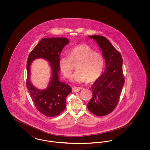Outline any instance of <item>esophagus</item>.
Here are the masks:
<instances>
[{
    "label": "esophagus",
    "instance_id": "esophagus-1",
    "mask_svg": "<svg viewBox=\"0 0 150 150\" xmlns=\"http://www.w3.org/2000/svg\"><path fill=\"white\" fill-rule=\"evenodd\" d=\"M81 89H82V88H80V87H77V86H74L72 88V91L76 93L79 92Z\"/></svg>",
    "mask_w": 150,
    "mask_h": 150
}]
</instances>
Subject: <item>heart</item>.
Instances as JSON below:
<instances>
[{
  "mask_svg": "<svg viewBox=\"0 0 150 150\" xmlns=\"http://www.w3.org/2000/svg\"><path fill=\"white\" fill-rule=\"evenodd\" d=\"M69 57L61 56L58 59L59 69L64 76L69 78L72 70V62H77L76 71L72 75L73 81L81 83L93 82L100 77L103 69L104 58L101 54L87 45H79L70 50Z\"/></svg>",
  "mask_w": 150,
  "mask_h": 150,
  "instance_id": "obj_1",
  "label": "heart"
}]
</instances>
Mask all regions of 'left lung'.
<instances>
[{
    "instance_id": "1",
    "label": "left lung",
    "mask_w": 150,
    "mask_h": 150,
    "mask_svg": "<svg viewBox=\"0 0 150 150\" xmlns=\"http://www.w3.org/2000/svg\"><path fill=\"white\" fill-rule=\"evenodd\" d=\"M98 44L106 62L104 72L93 84V96L87 107L93 114L103 116L114 111L118 103L124 84L122 58L106 38L88 36Z\"/></svg>"
}]
</instances>
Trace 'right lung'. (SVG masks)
Segmentation results:
<instances>
[{"mask_svg":"<svg viewBox=\"0 0 150 150\" xmlns=\"http://www.w3.org/2000/svg\"><path fill=\"white\" fill-rule=\"evenodd\" d=\"M66 38H46L38 43L29 54L27 61L26 86L38 110L48 117L60 114L66 108V99L72 92L71 88L59 80L58 59L64 46L69 43ZM37 58H43L50 63L52 74L48 87L39 90L30 80V66Z\"/></svg>","mask_w":150,"mask_h":150,"instance_id":"add662e5","label":"right lung"}]
</instances>
